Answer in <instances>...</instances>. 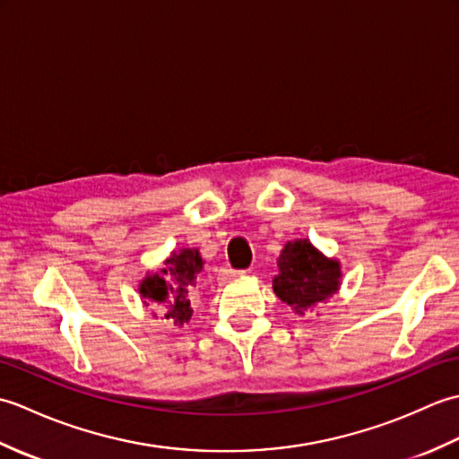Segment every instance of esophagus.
<instances>
[{
    "label": "esophagus",
    "instance_id": "34e87169",
    "mask_svg": "<svg viewBox=\"0 0 459 459\" xmlns=\"http://www.w3.org/2000/svg\"><path fill=\"white\" fill-rule=\"evenodd\" d=\"M242 274H247V270H227V276H229V278L242 276Z\"/></svg>",
    "mask_w": 459,
    "mask_h": 459
}]
</instances>
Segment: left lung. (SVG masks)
<instances>
[{"label":"left lung","mask_w":459,"mask_h":459,"mask_svg":"<svg viewBox=\"0 0 459 459\" xmlns=\"http://www.w3.org/2000/svg\"><path fill=\"white\" fill-rule=\"evenodd\" d=\"M278 268L272 280L274 294L299 316L329 299L341 286L339 262L321 255L307 238L286 242Z\"/></svg>","instance_id":"obj_1"}]
</instances>
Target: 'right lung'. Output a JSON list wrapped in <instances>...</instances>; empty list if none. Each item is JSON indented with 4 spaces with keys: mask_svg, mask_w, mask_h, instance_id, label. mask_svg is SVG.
I'll return each instance as SVG.
<instances>
[{
    "mask_svg": "<svg viewBox=\"0 0 459 459\" xmlns=\"http://www.w3.org/2000/svg\"><path fill=\"white\" fill-rule=\"evenodd\" d=\"M203 258L197 248H181L165 260V268L148 274L140 284L145 299L161 304L163 319L169 325H183L191 319V291L197 286Z\"/></svg>",
    "mask_w": 459,
    "mask_h": 459,
    "instance_id": "1",
    "label": "right lung"
}]
</instances>
